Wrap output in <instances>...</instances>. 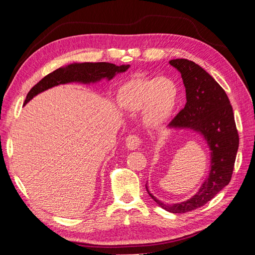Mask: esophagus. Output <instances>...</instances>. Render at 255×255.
I'll list each match as a JSON object with an SVG mask.
<instances>
[{"mask_svg":"<svg viewBox=\"0 0 255 255\" xmlns=\"http://www.w3.org/2000/svg\"><path fill=\"white\" fill-rule=\"evenodd\" d=\"M141 142H142L141 138L138 136L137 134H129L126 139L127 146H128V149H129V150L137 149L138 146L141 144Z\"/></svg>","mask_w":255,"mask_h":255,"instance_id":"esophagus-1","label":"esophagus"}]
</instances>
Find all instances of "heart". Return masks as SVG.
I'll list each match as a JSON object with an SVG mask.
<instances>
[{
    "label": "heart",
    "instance_id": "b5f03b06",
    "mask_svg": "<svg viewBox=\"0 0 255 255\" xmlns=\"http://www.w3.org/2000/svg\"><path fill=\"white\" fill-rule=\"evenodd\" d=\"M179 94V87L171 79L137 73L119 87L117 103L129 112L143 109L145 125L158 128L171 118Z\"/></svg>",
    "mask_w": 255,
    "mask_h": 255
}]
</instances>
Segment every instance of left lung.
Segmentation results:
<instances>
[{"label":"left lung","mask_w":255,"mask_h":255,"mask_svg":"<svg viewBox=\"0 0 255 255\" xmlns=\"http://www.w3.org/2000/svg\"><path fill=\"white\" fill-rule=\"evenodd\" d=\"M181 72L186 89L184 109L171 120L170 127L190 128L202 133L212 150V165L208 179L199 192L186 202L167 205L149 195L160 207L182 214L203 206L226 187L232 179L239 136L232 105L226 91L204 69L188 59L169 61Z\"/></svg>","instance_id":"8db88e82"}]
</instances>
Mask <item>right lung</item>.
Here are the masks:
<instances>
[{"label": "right lung", "instance_id": "right-lung-1", "mask_svg": "<svg viewBox=\"0 0 255 255\" xmlns=\"http://www.w3.org/2000/svg\"><path fill=\"white\" fill-rule=\"evenodd\" d=\"M129 66H116L110 63H84L72 64L66 68H59L57 70L45 75L35 86L28 91L24 104L32 100L36 95L59 84L70 82L90 83L97 82L103 78L113 79L116 73L125 72Z\"/></svg>", "mask_w": 255, "mask_h": 255}]
</instances>
